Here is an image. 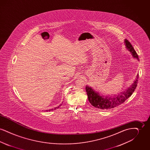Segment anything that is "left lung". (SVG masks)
Segmentation results:
<instances>
[{"label":"left lung","mask_w":150,"mask_h":150,"mask_svg":"<svg viewBox=\"0 0 150 150\" xmlns=\"http://www.w3.org/2000/svg\"><path fill=\"white\" fill-rule=\"evenodd\" d=\"M124 44L126 48L130 52L132 56L139 61L138 56L136 53V50L128 40L125 39ZM139 78L138 74L136 76V80L134 81L132 86L117 95L107 96H103L102 94L96 91L92 87L90 86H86V92L87 93L89 102L94 107L100 108L102 110H108L113 108L122 104L125 100L134 92L138 83V79Z\"/></svg>","instance_id":"8db88e82"}]
</instances>
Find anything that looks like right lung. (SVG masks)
<instances>
[{"mask_svg":"<svg viewBox=\"0 0 150 150\" xmlns=\"http://www.w3.org/2000/svg\"><path fill=\"white\" fill-rule=\"evenodd\" d=\"M61 105H62V104H61V105H59V106H58V107H55V108H52V109H50V110H46V111H52V110H55V109H56V108H58V107H59V106H61Z\"/></svg>","mask_w":150,"mask_h":150,"instance_id":"1","label":"right lung"}]
</instances>
